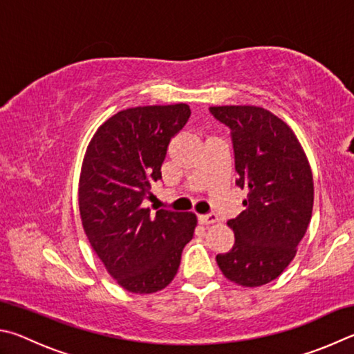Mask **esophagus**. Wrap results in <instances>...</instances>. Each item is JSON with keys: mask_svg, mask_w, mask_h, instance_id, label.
Returning a JSON list of instances; mask_svg holds the SVG:
<instances>
[{"mask_svg": "<svg viewBox=\"0 0 354 354\" xmlns=\"http://www.w3.org/2000/svg\"><path fill=\"white\" fill-rule=\"evenodd\" d=\"M199 221L202 222V224L205 225H212V224H216V222H219V218L216 214H202L199 216Z\"/></svg>", "mask_w": 354, "mask_h": 354, "instance_id": "obj_1", "label": "esophagus"}]
</instances>
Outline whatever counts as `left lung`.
<instances>
[{
    "instance_id": "8db88e82",
    "label": "left lung",
    "mask_w": 354,
    "mask_h": 354,
    "mask_svg": "<svg viewBox=\"0 0 354 354\" xmlns=\"http://www.w3.org/2000/svg\"><path fill=\"white\" fill-rule=\"evenodd\" d=\"M232 130L236 185L245 209L230 252L216 257L228 280L244 288L274 281L292 261L313 216L314 182L305 151L281 118L257 105L209 107Z\"/></svg>"
}]
</instances>
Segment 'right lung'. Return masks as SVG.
<instances>
[{"label":"right lung","mask_w":354,"mask_h":354,"mask_svg":"<svg viewBox=\"0 0 354 354\" xmlns=\"http://www.w3.org/2000/svg\"><path fill=\"white\" fill-rule=\"evenodd\" d=\"M187 104L118 111L86 147L79 178V212L86 238L109 274L129 292L153 294L176 277L197 218L142 207L161 178L167 146L187 124Z\"/></svg>","instance_id":"obj_1"}]
</instances>
